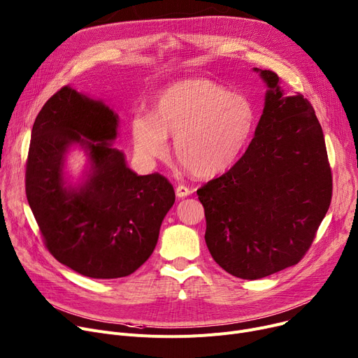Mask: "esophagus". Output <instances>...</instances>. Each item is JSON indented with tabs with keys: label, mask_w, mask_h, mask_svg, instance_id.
<instances>
[{
	"label": "esophagus",
	"mask_w": 358,
	"mask_h": 358,
	"mask_svg": "<svg viewBox=\"0 0 358 358\" xmlns=\"http://www.w3.org/2000/svg\"><path fill=\"white\" fill-rule=\"evenodd\" d=\"M189 194H192V189H189L187 185H178V187L176 188V196L180 197V199L187 197V196H189Z\"/></svg>",
	"instance_id": "esophagus-1"
}]
</instances>
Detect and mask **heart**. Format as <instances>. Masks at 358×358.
I'll return each mask as SVG.
<instances>
[{
  "label": "heart",
  "instance_id": "heart-1",
  "mask_svg": "<svg viewBox=\"0 0 358 358\" xmlns=\"http://www.w3.org/2000/svg\"><path fill=\"white\" fill-rule=\"evenodd\" d=\"M255 125V108L243 94L208 79H188L164 89L151 116L135 115L131 132L144 161L162 159L166 136H173L174 154L189 173L214 177L239 159Z\"/></svg>",
  "mask_w": 358,
  "mask_h": 358
}]
</instances>
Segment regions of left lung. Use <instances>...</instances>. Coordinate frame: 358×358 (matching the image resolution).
Masks as SVG:
<instances>
[{
    "label": "left lung",
    "instance_id": "left-lung-1",
    "mask_svg": "<svg viewBox=\"0 0 358 358\" xmlns=\"http://www.w3.org/2000/svg\"><path fill=\"white\" fill-rule=\"evenodd\" d=\"M265 108L245 155L197 189L207 248L226 272L260 279L296 265L331 204L332 177L322 128L301 93L285 96L272 70Z\"/></svg>",
    "mask_w": 358,
    "mask_h": 358
}]
</instances>
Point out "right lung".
I'll list each match as a JSON object with an SVG mask.
<instances>
[{"mask_svg":"<svg viewBox=\"0 0 358 358\" xmlns=\"http://www.w3.org/2000/svg\"><path fill=\"white\" fill-rule=\"evenodd\" d=\"M116 135L109 106L64 86L38 112L27 157L26 194L47 250L94 279L124 278L145 264L176 201L164 176L128 169L124 152L110 145ZM73 143L87 150L90 171L70 187L62 166Z\"/></svg>","mask_w":358,"mask_h":358,"instance_id":"obj_1","label":"right lung"}]
</instances>
